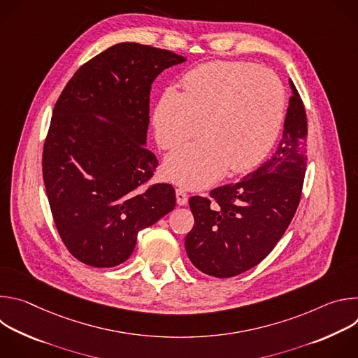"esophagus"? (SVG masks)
<instances>
[{
	"label": "esophagus",
	"mask_w": 358,
	"mask_h": 358,
	"mask_svg": "<svg viewBox=\"0 0 358 358\" xmlns=\"http://www.w3.org/2000/svg\"><path fill=\"white\" fill-rule=\"evenodd\" d=\"M176 196H177V203L178 206H187L188 202V195L182 188H177L176 189Z\"/></svg>",
	"instance_id": "1"
}]
</instances>
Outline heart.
<instances>
[{"instance_id": "b5f03b06", "label": "heart", "mask_w": 358, "mask_h": 358, "mask_svg": "<svg viewBox=\"0 0 358 358\" xmlns=\"http://www.w3.org/2000/svg\"><path fill=\"white\" fill-rule=\"evenodd\" d=\"M184 92L167 87L152 113L159 145L173 148L199 133L203 138L180 145L164 162L166 177L199 189L229 169L241 174L257 167L272 148L283 120L285 89L268 69L246 62L215 61L182 76ZM203 127H200V123Z\"/></svg>"}]
</instances>
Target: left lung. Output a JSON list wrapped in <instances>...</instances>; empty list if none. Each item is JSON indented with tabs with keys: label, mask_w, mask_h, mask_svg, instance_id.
<instances>
[{
	"label": "left lung",
	"mask_w": 358,
	"mask_h": 358,
	"mask_svg": "<svg viewBox=\"0 0 358 358\" xmlns=\"http://www.w3.org/2000/svg\"><path fill=\"white\" fill-rule=\"evenodd\" d=\"M273 156L243 180L218 187L210 198L191 196L194 227L185 236L192 265L215 278L241 275L264 261L287 229L306 173L308 119L297 89Z\"/></svg>",
	"instance_id": "obj_1"
}]
</instances>
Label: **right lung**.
Instances as JSON below:
<instances>
[{
	"instance_id": "add662e5",
	"label": "right lung",
	"mask_w": 358,
	"mask_h": 358,
	"mask_svg": "<svg viewBox=\"0 0 358 358\" xmlns=\"http://www.w3.org/2000/svg\"><path fill=\"white\" fill-rule=\"evenodd\" d=\"M182 62L171 50L122 42L82 65L57 101L43 182L57 229L85 265L123 264L138 231L176 207L173 185H145L159 162L144 145L151 83Z\"/></svg>"
}]
</instances>
